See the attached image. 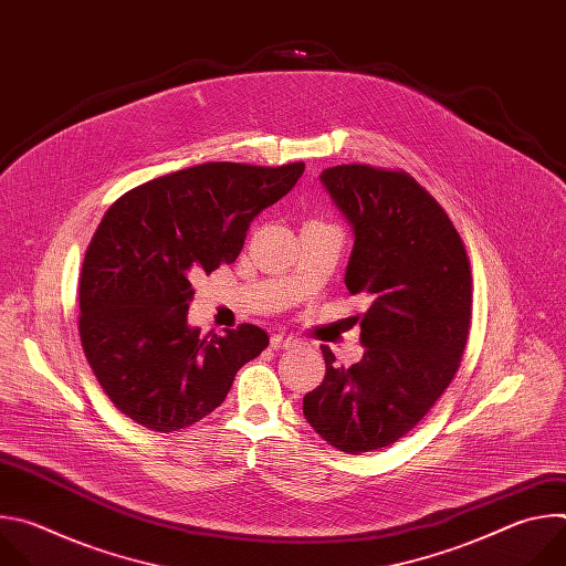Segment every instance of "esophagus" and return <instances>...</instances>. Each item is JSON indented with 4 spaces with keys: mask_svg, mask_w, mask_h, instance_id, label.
Listing matches in <instances>:
<instances>
[{
    "mask_svg": "<svg viewBox=\"0 0 566 566\" xmlns=\"http://www.w3.org/2000/svg\"><path fill=\"white\" fill-rule=\"evenodd\" d=\"M295 343H297V338L291 336V334H284V332L273 334V338H271V347H273V349H289V347H293Z\"/></svg>",
    "mask_w": 566,
    "mask_h": 566,
    "instance_id": "1",
    "label": "esophagus"
}]
</instances>
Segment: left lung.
I'll use <instances>...</instances> for the list:
<instances>
[{
  "label": "left lung",
  "mask_w": 566,
  "mask_h": 566,
  "mask_svg": "<svg viewBox=\"0 0 566 566\" xmlns=\"http://www.w3.org/2000/svg\"><path fill=\"white\" fill-rule=\"evenodd\" d=\"M319 181L354 230L345 284L371 306L360 317L363 360L338 367L322 345L327 374L302 410L329 446L360 454L406 437L454 378L470 329V262L446 210L408 172L352 164Z\"/></svg>",
  "instance_id": "1"
}]
</instances>
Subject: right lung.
<instances>
[{
  "label": "right lung",
  "mask_w": 566,
  "mask_h": 566,
  "mask_svg": "<svg viewBox=\"0 0 566 566\" xmlns=\"http://www.w3.org/2000/svg\"><path fill=\"white\" fill-rule=\"evenodd\" d=\"M304 164H203L158 177L109 206L80 273V343L114 406L154 432L219 408L234 374L269 347L255 325L223 336L188 325L192 280L230 264L251 221Z\"/></svg>",
  "instance_id": "obj_1"
}]
</instances>
